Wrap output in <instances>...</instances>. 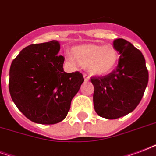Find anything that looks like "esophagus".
Here are the masks:
<instances>
[{
	"instance_id": "obj_1",
	"label": "esophagus",
	"mask_w": 156,
	"mask_h": 156,
	"mask_svg": "<svg viewBox=\"0 0 156 156\" xmlns=\"http://www.w3.org/2000/svg\"><path fill=\"white\" fill-rule=\"evenodd\" d=\"M83 76H84V79H85V81H88V80H90V77H89V76H88L87 74H84Z\"/></svg>"
}]
</instances>
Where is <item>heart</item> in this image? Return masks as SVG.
<instances>
[{"instance_id":"obj_1","label":"heart","mask_w":156,"mask_h":156,"mask_svg":"<svg viewBox=\"0 0 156 156\" xmlns=\"http://www.w3.org/2000/svg\"><path fill=\"white\" fill-rule=\"evenodd\" d=\"M71 55L80 66L95 76L110 73L116 67L119 58L118 51L112 45H80L72 48Z\"/></svg>"}]
</instances>
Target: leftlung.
Instances as JSON below:
<instances>
[{"instance_id": "8db88e82", "label": "left lung", "mask_w": 156, "mask_h": 156, "mask_svg": "<svg viewBox=\"0 0 156 156\" xmlns=\"http://www.w3.org/2000/svg\"><path fill=\"white\" fill-rule=\"evenodd\" d=\"M113 46L120 54L116 70L105 76L91 77L94 110L107 119L121 118L135 109L149 79L140 50L123 38L115 39Z\"/></svg>"}]
</instances>
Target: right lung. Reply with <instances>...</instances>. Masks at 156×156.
<instances>
[{
	"label": "right lung",
	"instance_id": "right-lung-1",
	"mask_svg": "<svg viewBox=\"0 0 156 156\" xmlns=\"http://www.w3.org/2000/svg\"><path fill=\"white\" fill-rule=\"evenodd\" d=\"M60 43L52 40L24 48L13 60L9 90L16 107L30 121L55 124L66 117L84 82L79 71L66 73Z\"/></svg>",
	"mask_w": 156,
	"mask_h": 156
}]
</instances>
